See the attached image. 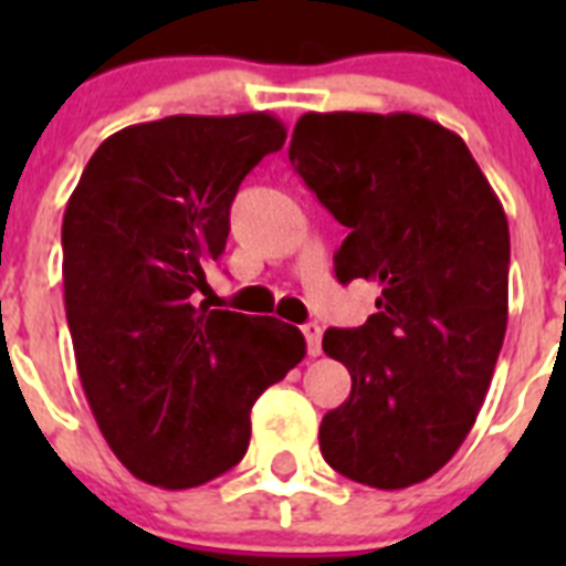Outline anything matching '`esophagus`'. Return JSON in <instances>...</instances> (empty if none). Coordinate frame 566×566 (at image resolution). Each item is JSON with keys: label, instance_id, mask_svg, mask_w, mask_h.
Returning <instances> with one entry per match:
<instances>
[{"label": "esophagus", "instance_id": "obj_1", "mask_svg": "<svg viewBox=\"0 0 566 566\" xmlns=\"http://www.w3.org/2000/svg\"><path fill=\"white\" fill-rule=\"evenodd\" d=\"M303 337H306V348H308V357H317L323 352V328L317 323H306L303 326Z\"/></svg>", "mask_w": 566, "mask_h": 566}]
</instances>
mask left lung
I'll use <instances>...</instances> for the list:
<instances>
[{
	"label": "left lung",
	"mask_w": 566,
	"mask_h": 566,
	"mask_svg": "<svg viewBox=\"0 0 566 566\" xmlns=\"http://www.w3.org/2000/svg\"><path fill=\"white\" fill-rule=\"evenodd\" d=\"M289 161L348 227L339 283L379 286L377 314L328 328L352 397L319 424L337 473L379 490L451 462L488 397L507 332L510 229L457 133L413 113H306Z\"/></svg>",
	"instance_id": "8db88e82"
}]
</instances>
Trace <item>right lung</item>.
Segmentation results:
<instances>
[{
    "label": "right lung",
    "mask_w": 566,
    "mask_h": 566,
    "mask_svg": "<svg viewBox=\"0 0 566 566\" xmlns=\"http://www.w3.org/2000/svg\"><path fill=\"white\" fill-rule=\"evenodd\" d=\"M286 142L272 113L169 115L93 153L62 223L64 312L98 431L164 490L243 459L252 405L306 357L277 317L195 306L240 181Z\"/></svg>",
    "instance_id": "add662e5"
}]
</instances>
